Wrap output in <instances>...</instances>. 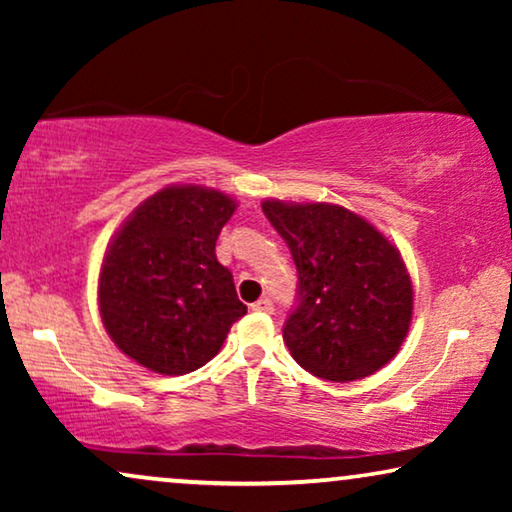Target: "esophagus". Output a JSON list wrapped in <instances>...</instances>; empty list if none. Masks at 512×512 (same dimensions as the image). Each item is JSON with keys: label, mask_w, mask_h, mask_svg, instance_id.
<instances>
[{"label": "esophagus", "mask_w": 512, "mask_h": 512, "mask_svg": "<svg viewBox=\"0 0 512 512\" xmlns=\"http://www.w3.org/2000/svg\"><path fill=\"white\" fill-rule=\"evenodd\" d=\"M251 307H254L256 312H265V314H272V312H275V305H272V300H270V298H261V300H256V303L251 305Z\"/></svg>", "instance_id": "esophagus-1"}]
</instances>
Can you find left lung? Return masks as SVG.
Wrapping results in <instances>:
<instances>
[{"instance_id": "obj_1", "label": "left lung", "mask_w": 512, "mask_h": 512, "mask_svg": "<svg viewBox=\"0 0 512 512\" xmlns=\"http://www.w3.org/2000/svg\"><path fill=\"white\" fill-rule=\"evenodd\" d=\"M298 270L284 342L321 380L352 382L394 359L412 319V282L398 249L359 214L328 202L265 200Z\"/></svg>"}]
</instances>
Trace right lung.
I'll list each match as a JSON object with an SVG mask.
<instances>
[{
	"label": "right lung",
	"mask_w": 512,
	"mask_h": 512,
	"mask_svg": "<svg viewBox=\"0 0 512 512\" xmlns=\"http://www.w3.org/2000/svg\"><path fill=\"white\" fill-rule=\"evenodd\" d=\"M235 207L214 188L167 186L111 240L97 291L102 324L139 366L160 375L198 370L247 314L214 251Z\"/></svg>",
	"instance_id": "right-lung-1"
}]
</instances>
